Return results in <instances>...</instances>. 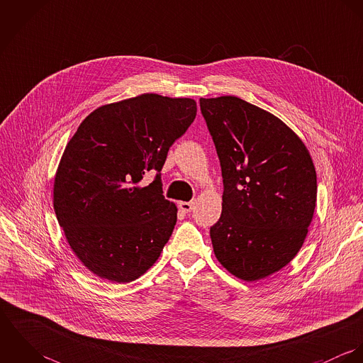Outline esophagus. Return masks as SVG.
<instances>
[{"instance_id": "34e87169", "label": "esophagus", "mask_w": 363, "mask_h": 363, "mask_svg": "<svg viewBox=\"0 0 363 363\" xmlns=\"http://www.w3.org/2000/svg\"><path fill=\"white\" fill-rule=\"evenodd\" d=\"M179 208L183 211V212H191L194 209V203H186V201H182L179 203Z\"/></svg>"}]
</instances>
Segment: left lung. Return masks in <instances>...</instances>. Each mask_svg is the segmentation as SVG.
<instances>
[{
    "mask_svg": "<svg viewBox=\"0 0 363 363\" xmlns=\"http://www.w3.org/2000/svg\"><path fill=\"white\" fill-rule=\"evenodd\" d=\"M223 179L222 213L209 235L218 261L252 282L301 250L317 179L302 140L278 117L236 96L200 99Z\"/></svg>",
    "mask_w": 363,
    "mask_h": 363,
    "instance_id": "1",
    "label": "left lung"
}]
</instances>
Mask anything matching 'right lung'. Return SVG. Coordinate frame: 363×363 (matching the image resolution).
I'll list each match as a JSON object with an SVG mask.
<instances>
[{"label": "right lung", "instance_id": "add662e5", "mask_svg": "<svg viewBox=\"0 0 363 363\" xmlns=\"http://www.w3.org/2000/svg\"><path fill=\"white\" fill-rule=\"evenodd\" d=\"M196 114L193 99L144 94L98 107L67 144L54 211L75 256L99 278L131 282L159 259L177 220L160 170ZM150 171L156 180L144 186Z\"/></svg>", "mask_w": 363, "mask_h": 363}]
</instances>
